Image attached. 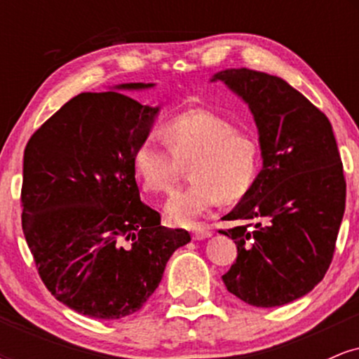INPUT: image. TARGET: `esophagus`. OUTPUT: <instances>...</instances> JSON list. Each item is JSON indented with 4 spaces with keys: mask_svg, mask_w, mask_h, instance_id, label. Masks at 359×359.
I'll return each mask as SVG.
<instances>
[{
    "mask_svg": "<svg viewBox=\"0 0 359 359\" xmlns=\"http://www.w3.org/2000/svg\"><path fill=\"white\" fill-rule=\"evenodd\" d=\"M212 233L211 226H197V228H194L192 236L194 240H205V238H211Z\"/></svg>",
    "mask_w": 359,
    "mask_h": 359,
    "instance_id": "34e87169",
    "label": "esophagus"
}]
</instances>
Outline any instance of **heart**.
I'll return each mask as SVG.
<instances>
[{"label": "heart", "instance_id": "b5f03b06", "mask_svg": "<svg viewBox=\"0 0 359 359\" xmlns=\"http://www.w3.org/2000/svg\"><path fill=\"white\" fill-rule=\"evenodd\" d=\"M170 151L154 138L133 151V172L142 187L162 194L174 187L182 165L192 182L168 197L165 212L177 224L192 226L214 204L236 199L250 189L259 165V145L253 135L208 109L185 111L163 128Z\"/></svg>", "mask_w": 359, "mask_h": 359}]
</instances>
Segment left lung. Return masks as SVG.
I'll list each match as a JSON object with an SVG mask.
<instances>
[{
	"label": "left lung",
	"mask_w": 359,
	"mask_h": 359,
	"mask_svg": "<svg viewBox=\"0 0 359 359\" xmlns=\"http://www.w3.org/2000/svg\"><path fill=\"white\" fill-rule=\"evenodd\" d=\"M222 81L248 104L263 167L221 229L238 257L226 288L255 307L294 302L324 278L346 205V180L329 119L285 81L251 69H226Z\"/></svg>",
	"instance_id": "8db88e82"
}]
</instances>
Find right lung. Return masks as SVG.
Wrapping results in <instances>:
<instances>
[{"instance_id": "add662e5", "label": "right lung", "mask_w": 359, "mask_h": 359, "mask_svg": "<svg viewBox=\"0 0 359 359\" xmlns=\"http://www.w3.org/2000/svg\"><path fill=\"white\" fill-rule=\"evenodd\" d=\"M156 114L158 108L116 90L82 93L25 148V240L48 292L82 316L121 319L140 311L172 253L191 241L185 229L160 224V214L140 201L131 160Z\"/></svg>"}]
</instances>
